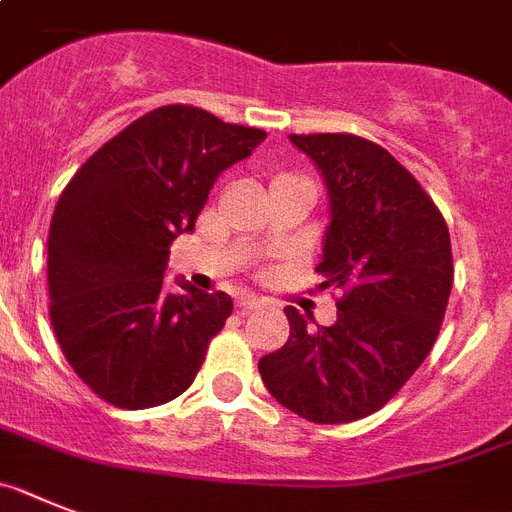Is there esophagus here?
I'll return each instance as SVG.
<instances>
[{
	"label": "esophagus",
	"mask_w": 512,
	"mask_h": 512,
	"mask_svg": "<svg viewBox=\"0 0 512 512\" xmlns=\"http://www.w3.org/2000/svg\"><path fill=\"white\" fill-rule=\"evenodd\" d=\"M237 306L242 311H252V309H260L262 306V299H257V296H252V293H244V296H239Z\"/></svg>",
	"instance_id": "1"
}]
</instances>
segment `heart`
Segmentation results:
<instances>
[{
  "label": "heart",
  "instance_id": "1",
  "mask_svg": "<svg viewBox=\"0 0 512 512\" xmlns=\"http://www.w3.org/2000/svg\"><path fill=\"white\" fill-rule=\"evenodd\" d=\"M281 180H296V177H291V175H278L273 182H281Z\"/></svg>",
  "mask_w": 512,
  "mask_h": 512
}]
</instances>
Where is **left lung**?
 I'll use <instances>...</instances> for the list:
<instances>
[{
	"mask_svg": "<svg viewBox=\"0 0 512 512\" xmlns=\"http://www.w3.org/2000/svg\"><path fill=\"white\" fill-rule=\"evenodd\" d=\"M330 190L332 221L317 273L340 291L337 322L309 327L286 306L291 335L262 355L260 376L286 410L319 425L381 410L433 350L453 286L443 213L384 146L353 133H293Z\"/></svg>",
	"mask_w": 512,
	"mask_h": 512,
	"instance_id": "1",
	"label": "left lung"
}]
</instances>
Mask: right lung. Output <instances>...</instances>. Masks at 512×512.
I'll return each mask as SVG.
<instances>
[{
    "label": "right lung",
    "mask_w": 512,
    "mask_h": 512,
    "mask_svg": "<svg viewBox=\"0 0 512 512\" xmlns=\"http://www.w3.org/2000/svg\"><path fill=\"white\" fill-rule=\"evenodd\" d=\"M265 131L164 105L102 144L61 193L48 231V314L102 402L146 410L188 389L234 304L164 286L170 244L193 231L213 182Z\"/></svg>",
    "instance_id": "add662e5"
}]
</instances>
